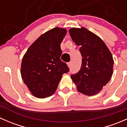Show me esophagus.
I'll return each mask as SVG.
<instances>
[{"instance_id": "34e87169", "label": "esophagus", "mask_w": 127, "mask_h": 127, "mask_svg": "<svg viewBox=\"0 0 127 127\" xmlns=\"http://www.w3.org/2000/svg\"><path fill=\"white\" fill-rule=\"evenodd\" d=\"M67 66H68L69 67H72V62H69L67 63Z\"/></svg>"}]
</instances>
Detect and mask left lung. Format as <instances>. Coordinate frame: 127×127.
<instances>
[{"label":"left lung","instance_id":"1","mask_svg":"<svg viewBox=\"0 0 127 127\" xmlns=\"http://www.w3.org/2000/svg\"><path fill=\"white\" fill-rule=\"evenodd\" d=\"M69 32L72 40L80 47L82 56L80 70L71 77L80 93L88 96L97 94L112 77V54L99 37L85 28H71Z\"/></svg>","mask_w":127,"mask_h":127}]
</instances>
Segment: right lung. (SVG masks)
I'll return each mask as SVG.
<instances>
[{
	"label": "right lung",
	"mask_w": 127,
	"mask_h": 127,
	"mask_svg": "<svg viewBox=\"0 0 127 127\" xmlns=\"http://www.w3.org/2000/svg\"><path fill=\"white\" fill-rule=\"evenodd\" d=\"M65 29L55 28L40 36L29 47L21 63V77L29 91L35 97L44 98L57 89L68 66L60 59L61 42Z\"/></svg>",
	"instance_id": "add662e5"
}]
</instances>
